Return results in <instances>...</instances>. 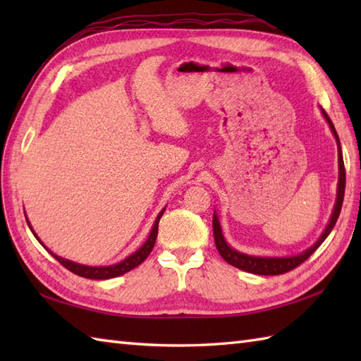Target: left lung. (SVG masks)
<instances>
[{"label":"left lung","instance_id":"1","mask_svg":"<svg viewBox=\"0 0 361 361\" xmlns=\"http://www.w3.org/2000/svg\"><path fill=\"white\" fill-rule=\"evenodd\" d=\"M323 111V116L326 118L329 127H331L332 133L336 140V145H338V188H336V202L334 206V212L331 216V220H329V225L326 226L324 233L321 234L319 239L312 245L310 248H307L305 251H302L301 255L296 256H286V257H260V256H250V255H243V252L237 251L234 248L229 247L226 243L224 233H221V226L217 214H214L212 217V229H214V240H216V247L220 252V256L224 257L229 265H233L239 270L248 271L252 274H262V276H274V274H283L290 270H293L298 265H301L304 260H307L313 252L317 251V248L319 247L321 243L326 240V237L331 234V231L334 229L336 220H338L341 206H343V198H344V188H346V171H344V163H343V153H341V145H340V140L338 135H336V130L332 124L331 118L327 116V113L321 109Z\"/></svg>","mask_w":361,"mask_h":361}]
</instances>
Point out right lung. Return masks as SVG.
Segmentation results:
<instances>
[{"mask_svg": "<svg viewBox=\"0 0 361 361\" xmlns=\"http://www.w3.org/2000/svg\"><path fill=\"white\" fill-rule=\"evenodd\" d=\"M164 211H166V208L158 214V217H157V220H155V224H153V226H152V231H150V234H149V237H147V240L144 242L142 247H141L140 250H136V251L133 252V255H130L128 257H126L124 260H122V262L114 264V265H109V267H88V265H80V264L71 262V260H68V259L59 257L57 255H54L52 251H49L48 248L44 247L43 242L37 237V234H35V231L32 229V226L29 225V221H27V225H29V228H30V231H32L34 235L37 237V240L40 242V243L43 245V247L51 252V256L56 257L60 264H62L65 268H68V270H70V271H73L74 274L82 276V278H87V279H111V278H116V276L124 274V273H127V271H130V270H133V268H136L137 265L142 264L144 260L149 257L150 251L153 250V245H155L157 235H158V224H159V219L163 217Z\"/></svg>", "mask_w": 361, "mask_h": 361, "instance_id": "1", "label": "right lung"}]
</instances>
